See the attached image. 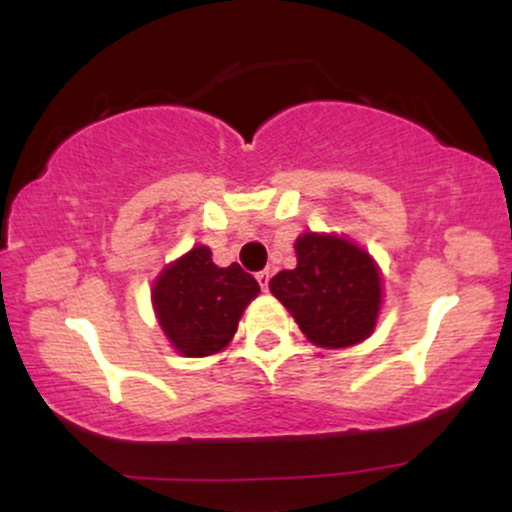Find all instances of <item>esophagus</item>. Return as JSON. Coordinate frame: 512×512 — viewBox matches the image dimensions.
I'll list each match as a JSON object with an SVG mask.
<instances>
[{"label": "esophagus", "instance_id": "esophagus-1", "mask_svg": "<svg viewBox=\"0 0 512 512\" xmlns=\"http://www.w3.org/2000/svg\"><path fill=\"white\" fill-rule=\"evenodd\" d=\"M269 279H272V272H269V269H264V272L257 274V284H260L262 291L269 289Z\"/></svg>", "mask_w": 512, "mask_h": 512}]
</instances>
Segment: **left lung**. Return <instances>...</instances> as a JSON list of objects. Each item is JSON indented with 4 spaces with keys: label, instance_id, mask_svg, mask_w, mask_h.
I'll use <instances>...</instances> for the list:
<instances>
[{
    "label": "left lung",
    "instance_id": "left-lung-1",
    "mask_svg": "<svg viewBox=\"0 0 512 512\" xmlns=\"http://www.w3.org/2000/svg\"><path fill=\"white\" fill-rule=\"evenodd\" d=\"M296 260V269H284L269 281V291L308 342L346 349L368 339L383 305L378 262L349 238L313 231L296 238Z\"/></svg>",
    "mask_w": 512,
    "mask_h": 512
}]
</instances>
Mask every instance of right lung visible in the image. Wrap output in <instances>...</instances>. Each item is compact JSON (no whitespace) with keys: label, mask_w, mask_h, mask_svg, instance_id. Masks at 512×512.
Here are the masks:
<instances>
[{"label":"right lung","mask_w":512,"mask_h":512,"mask_svg":"<svg viewBox=\"0 0 512 512\" xmlns=\"http://www.w3.org/2000/svg\"><path fill=\"white\" fill-rule=\"evenodd\" d=\"M257 293L260 284L240 264L219 267L207 245H195L156 276L151 305L170 346L182 356L202 358L231 344Z\"/></svg>","instance_id":"add662e5"}]
</instances>
